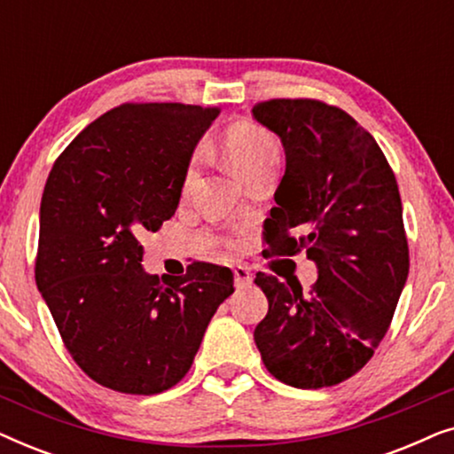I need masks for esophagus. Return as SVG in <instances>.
<instances>
[{
    "instance_id": "esophagus-1",
    "label": "esophagus",
    "mask_w": 454,
    "mask_h": 454,
    "mask_svg": "<svg viewBox=\"0 0 454 454\" xmlns=\"http://www.w3.org/2000/svg\"><path fill=\"white\" fill-rule=\"evenodd\" d=\"M233 278H235V287H238V289L250 287V285H252V275H250V270L246 269V266H235Z\"/></svg>"
}]
</instances>
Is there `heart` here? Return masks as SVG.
Masks as SVG:
<instances>
[{
	"instance_id": "heart-1",
	"label": "heart",
	"mask_w": 454,
	"mask_h": 454,
	"mask_svg": "<svg viewBox=\"0 0 454 454\" xmlns=\"http://www.w3.org/2000/svg\"><path fill=\"white\" fill-rule=\"evenodd\" d=\"M223 148H225L229 165L233 171L247 182L258 171L266 169V167H275L278 160V145L272 136L266 132L264 128L256 126V123L241 121L235 123L223 134ZM198 171V157H194L185 167L184 176V188H190L194 182Z\"/></svg>"
}]
</instances>
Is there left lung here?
Here are the masks:
<instances>
[{
	"mask_svg": "<svg viewBox=\"0 0 454 454\" xmlns=\"http://www.w3.org/2000/svg\"><path fill=\"white\" fill-rule=\"evenodd\" d=\"M285 151L264 256L306 252L318 269L308 294L258 272L269 314L254 331L266 370L295 388L347 380L388 331L409 275L395 173L351 115L312 98L254 105Z\"/></svg>",
	"mask_w": 454,
	"mask_h": 454,
	"instance_id": "1",
	"label": "left lung"
}]
</instances>
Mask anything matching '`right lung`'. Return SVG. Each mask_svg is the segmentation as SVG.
I'll return each mask as SVG.
<instances>
[{"label":"right lung","instance_id":"1","mask_svg":"<svg viewBox=\"0 0 454 454\" xmlns=\"http://www.w3.org/2000/svg\"><path fill=\"white\" fill-rule=\"evenodd\" d=\"M219 111L126 103L86 126L55 160L41 198L36 287L74 362L103 387L157 395L190 370L227 266L148 275L140 238L176 215L185 167Z\"/></svg>","mask_w":454,"mask_h":454}]
</instances>
